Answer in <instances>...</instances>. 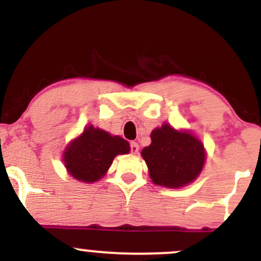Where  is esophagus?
<instances>
[{
	"mask_svg": "<svg viewBox=\"0 0 261 261\" xmlns=\"http://www.w3.org/2000/svg\"><path fill=\"white\" fill-rule=\"evenodd\" d=\"M139 145H137L136 142H131L130 143V151H131V153H137V152H139Z\"/></svg>",
	"mask_w": 261,
	"mask_h": 261,
	"instance_id": "obj_1",
	"label": "esophagus"
}]
</instances>
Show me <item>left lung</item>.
<instances>
[{
  "mask_svg": "<svg viewBox=\"0 0 261 261\" xmlns=\"http://www.w3.org/2000/svg\"><path fill=\"white\" fill-rule=\"evenodd\" d=\"M151 140L141 154L154 184L180 188L196 179L205 162V149L196 137L164 124L152 131Z\"/></svg>",
  "mask_w": 261,
  "mask_h": 261,
  "instance_id": "1",
  "label": "left lung"
}]
</instances>
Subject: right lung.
<instances>
[{"label":"right lung","mask_w":261,"mask_h":261,"mask_svg":"<svg viewBox=\"0 0 261 261\" xmlns=\"http://www.w3.org/2000/svg\"><path fill=\"white\" fill-rule=\"evenodd\" d=\"M130 151V145L120 136H110L100 128L88 126L73 140L64 154L65 166L77 180L97 181L107 173L116 154Z\"/></svg>","instance_id":"obj_1"}]
</instances>
